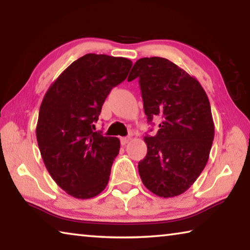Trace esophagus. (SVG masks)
<instances>
[{"label":"esophagus","instance_id":"obj_1","mask_svg":"<svg viewBox=\"0 0 250 250\" xmlns=\"http://www.w3.org/2000/svg\"><path fill=\"white\" fill-rule=\"evenodd\" d=\"M131 140V138L130 137H125V138H121L120 139V141H121V145H126V143H128L129 141Z\"/></svg>","mask_w":250,"mask_h":250}]
</instances>
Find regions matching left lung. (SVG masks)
I'll list each match as a JSON object with an SVG mask.
<instances>
[{
    "instance_id": "obj_1",
    "label": "left lung",
    "mask_w": 250,
    "mask_h": 250,
    "mask_svg": "<svg viewBox=\"0 0 250 250\" xmlns=\"http://www.w3.org/2000/svg\"><path fill=\"white\" fill-rule=\"evenodd\" d=\"M139 78L147 122L162 118L147 152L138 164L146 188L174 197L191 188L204 170L214 140L208 97L196 78L167 58H140L128 80Z\"/></svg>"
}]
</instances>
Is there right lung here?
I'll use <instances>...</instances> for the list:
<instances>
[{
    "label": "right lung",
    "instance_id": "1",
    "mask_svg": "<svg viewBox=\"0 0 250 250\" xmlns=\"http://www.w3.org/2000/svg\"><path fill=\"white\" fill-rule=\"evenodd\" d=\"M131 66L128 58L86 54L59 75L42 101L36 126L42 159L59 188L76 198L95 197L108 184L120 140L94 131L95 122Z\"/></svg>",
    "mask_w": 250,
    "mask_h": 250
}]
</instances>
